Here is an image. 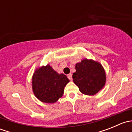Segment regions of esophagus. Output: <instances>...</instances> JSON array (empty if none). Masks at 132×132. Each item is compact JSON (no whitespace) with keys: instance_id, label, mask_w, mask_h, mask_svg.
<instances>
[{"instance_id":"1","label":"esophagus","mask_w":132,"mask_h":132,"mask_svg":"<svg viewBox=\"0 0 132 132\" xmlns=\"http://www.w3.org/2000/svg\"><path fill=\"white\" fill-rule=\"evenodd\" d=\"M68 78H69V79L70 80H72L73 78H72V74L71 73H70L68 75Z\"/></svg>"}]
</instances>
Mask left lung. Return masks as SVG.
<instances>
[{"instance_id":"8db88e82","label":"left lung","mask_w":132,"mask_h":132,"mask_svg":"<svg viewBox=\"0 0 132 132\" xmlns=\"http://www.w3.org/2000/svg\"><path fill=\"white\" fill-rule=\"evenodd\" d=\"M73 82L84 94L93 96L102 89L106 83V73L98 61L84 59L75 64Z\"/></svg>"}]
</instances>
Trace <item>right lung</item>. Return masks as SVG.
<instances>
[{
	"label": "right lung",
	"mask_w": 132,
	"mask_h": 132,
	"mask_svg": "<svg viewBox=\"0 0 132 132\" xmlns=\"http://www.w3.org/2000/svg\"><path fill=\"white\" fill-rule=\"evenodd\" d=\"M70 80L58 73L50 64L36 69L32 77V88L35 96L43 103H54L64 94Z\"/></svg>",
	"instance_id": "obj_1"
}]
</instances>
